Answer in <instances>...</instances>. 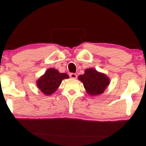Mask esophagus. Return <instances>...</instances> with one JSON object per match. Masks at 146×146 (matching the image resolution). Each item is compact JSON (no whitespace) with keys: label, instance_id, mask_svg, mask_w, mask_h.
<instances>
[{"label":"esophagus","instance_id":"obj_1","mask_svg":"<svg viewBox=\"0 0 146 146\" xmlns=\"http://www.w3.org/2000/svg\"><path fill=\"white\" fill-rule=\"evenodd\" d=\"M70 77L72 79H76L77 78V75L74 73H71L70 74Z\"/></svg>","mask_w":146,"mask_h":146}]
</instances>
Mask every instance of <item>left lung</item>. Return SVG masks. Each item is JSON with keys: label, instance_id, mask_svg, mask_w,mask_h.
Returning <instances> with one entry per match:
<instances>
[{"label": "left lung", "instance_id": "1", "mask_svg": "<svg viewBox=\"0 0 146 146\" xmlns=\"http://www.w3.org/2000/svg\"><path fill=\"white\" fill-rule=\"evenodd\" d=\"M78 80L83 83L86 91L91 96L103 94L110 82L108 76L94 68L86 69L84 74L79 76Z\"/></svg>", "mask_w": 146, "mask_h": 146}]
</instances>
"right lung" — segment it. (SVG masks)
Here are the masks:
<instances>
[{
  "mask_svg": "<svg viewBox=\"0 0 146 146\" xmlns=\"http://www.w3.org/2000/svg\"><path fill=\"white\" fill-rule=\"evenodd\" d=\"M69 78L66 73H60L55 68H48L42 76L36 80V86L46 96L54 93L61 84L64 79Z\"/></svg>",
  "mask_w": 146,
  "mask_h": 146,
  "instance_id": "obj_1",
  "label": "right lung"
}]
</instances>
